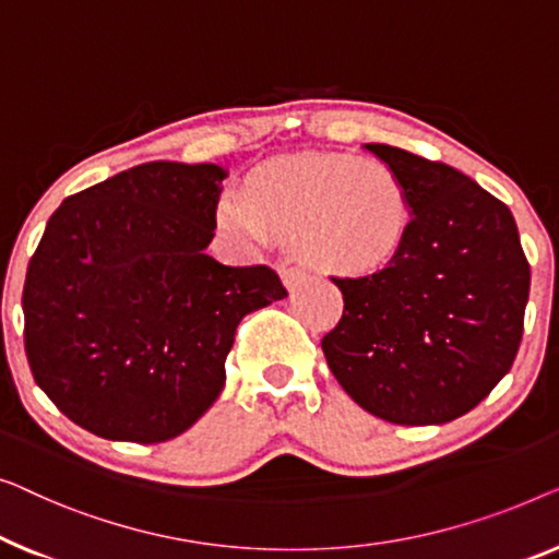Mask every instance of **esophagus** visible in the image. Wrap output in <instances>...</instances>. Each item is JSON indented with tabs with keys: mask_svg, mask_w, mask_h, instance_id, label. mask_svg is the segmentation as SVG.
<instances>
[{
	"mask_svg": "<svg viewBox=\"0 0 559 559\" xmlns=\"http://www.w3.org/2000/svg\"><path fill=\"white\" fill-rule=\"evenodd\" d=\"M281 278H283V283H286L288 290H296V288H301L306 281H309V273H306L304 269H298V265H288V269L281 271Z\"/></svg>",
	"mask_w": 559,
	"mask_h": 559,
	"instance_id": "obj_1",
	"label": "esophagus"
}]
</instances>
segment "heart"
Returning a JSON list of instances; mask_svg holds the SVG:
<instances>
[{"mask_svg": "<svg viewBox=\"0 0 559 559\" xmlns=\"http://www.w3.org/2000/svg\"><path fill=\"white\" fill-rule=\"evenodd\" d=\"M217 223L248 248L294 240L313 269L361 276L390 263L411 225L400 177L380 162L352 154H298L265 162L227 192Z\"/></svg>", "mask_w": 559, "mask_h": 559, "instance_id": "b5f03b06", "label": "heart"}]
</instances>
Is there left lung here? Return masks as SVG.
Listing matches in <instances>:
<instances>
[{"label": "left lung", "instance_id": "1", "mask_svg": "<svg viewBox=\"0 0 559 559\" xmlns=\"http://www.w3.org/2000/svg\"><path fill=\"white\" fill-rule=\"evenodd\" d=\"M407 192L395 258L361 278H332L344 313L321 340L336 382L397 426H440L481 403L514 365L530 263L512 212L448 164L367 144Z\"/></svg>", "mask_w": 559, "mask_h": 559}]
</instances>
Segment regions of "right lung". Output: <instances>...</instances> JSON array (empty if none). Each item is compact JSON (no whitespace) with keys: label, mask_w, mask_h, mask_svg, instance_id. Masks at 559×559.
Instances as JSON below:
<instances>
[{"label":"right lung","mask_w":559,"mask_h":559,"mask_svg":"<svg viewBox=\"0 0 559 559\" xmlns=\"http://www.w3.org/2000/svg\"><path fill=\"white\" fill-rule=\"evenodd\" d=\"M217 164L146 162L73 194L29 258L22 311L35 382L75 426L164 443L225 388L242 317L286 298L269 265H223Z\"/></svg>","instance_id":"right-lung-1"}]
</instances>
